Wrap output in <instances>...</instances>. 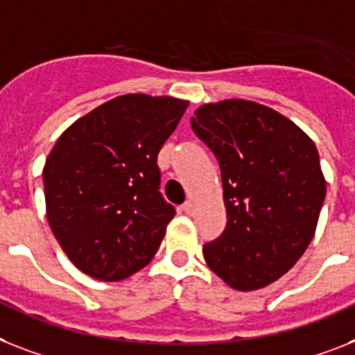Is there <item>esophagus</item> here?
Wrapping results in <instances>:
<instances>
[{
	"label": "esophagus",
	"mask_w": 355,
	"mask_h": 355,
	"mask_svg": "<svg viewBox=\"0 0 355 355\" xmlns=\"http://www.w3.org/2000/svg\"><path fill=\"white\" fill-rule=\"evenodd\" d=\"M181 210H183L184 214H192V210H194V205H192V201H184V203L181 205Z\"/></svg>",
	"instance_id": "esophagus-1"
}]
</instances>
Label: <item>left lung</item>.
<instances>
[{"label": "left lung", "instance_id": "8db88e82", "mask_svg": "<svg viewBox=\"0 0 355 355\" xmlns=\"http://www.w3.org/2000/svg\"><path fill=\"white\" fill-rule=\"evenodd\" d=\"M190 123L218 157L227 207L205 261L241 292L270 285L314 237L327 194L318 148L294 121L247 99L201 105Z\"/></svg>", "mask_w": 355, "mask_h": 355}]
</instances>
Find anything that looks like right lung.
Instances as JSON below:
<instances>
[{
	"mask_svg": "<svg viewBox=\"0 0 355 355\" xmlns=\"http://www.w3.org/2000/svg\"><path fill=\"white\" fill-rule=\"evenodd\" d=\"M189 101L125 94L85 114L43 168L46 219L79 270L121 281L141 270L175 216L159 192L157 154Z\"/></svg>",
	"mask_w": 355,
	"mask_h": 355,
	"instance_id": "1",
	"label": "right lung"
}]
</instances>
